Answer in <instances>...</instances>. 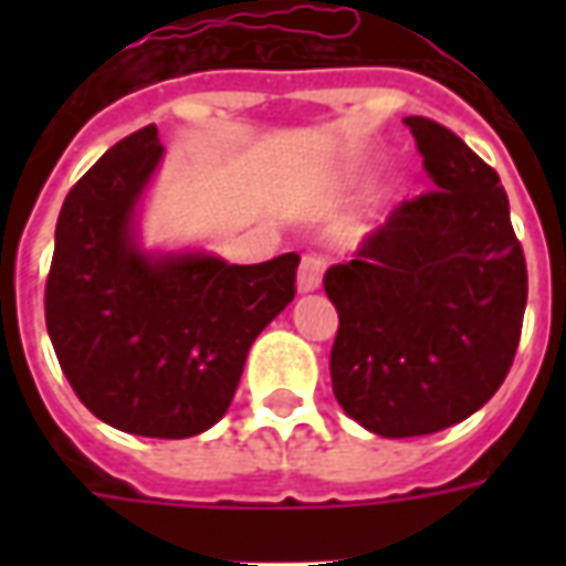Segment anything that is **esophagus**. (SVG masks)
Returning a JSON list of instances; mask_svg holds the SVG:
<instances>
[{"instance_id": "esophagus-1", "label": "esophagus", "mask_w": 566, "mask_h": 566, "mask_svg": "<svg viewBox=\"0 0 566 566\" xmlns=\"http://www.w3.org/2000/svg\"><path fill=\"white\" fill-rule=\"evenodd\" d=\"M321 275H324V258H318V254H306V258L300 260V272H296V287H300V294L318 291Z\"/></svg>"}]
</instances>
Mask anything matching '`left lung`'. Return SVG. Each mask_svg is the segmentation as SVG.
Returning <instances> with one entry per match:
<instances>
[{
    "label": "left lung",
    "mask_w": 566,
    "mask_h": 566,
    "mask_svg": "<svg viewBox=\"0 0 566 566\" xmlns=\"http://www.w3.org/2000/svg\"><path fill=\"white\" fill-rule=\"evenodd\" d=\"M433 190L324 275L339 312L333 394L379 437H427L497 394L522 339L527 266L497 172L430 117L403 120Z\"/></svg>",
    "instance_id": "8db88e82"
}]
</instances>
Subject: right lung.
Returning a JSON list of instances; mask_svg holds the SVG:
<instances>
[{
	"label": "right lung",
	"mask_w": 566,
	"mask_h": 566,
	"mask_svg": "<svg viewBox=\"0 0 566 566\" xmlns=\"http://www.w3.org/2000/svg\"><path fill=\"white\" fill-rule=\"evenodd\" d=\"M160 157L150 124L105 150L69 190L44 321L93 416L136 437L185 439L230 409L248 348L294 300L300 254L254 266L145 254L133 211Z\"/></svg>",
	"instance_id": "add662e5"
}]
</instances>
